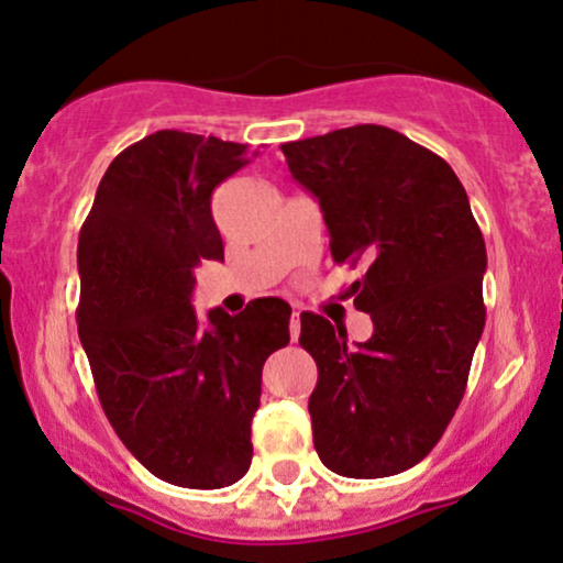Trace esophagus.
<instances>
[{
  "mask_svg": "<svg viewBox=\"0 0 563 563\" xmlns=\"http://www.w3.org/2000/svg\"><path fill=\"white\" fill-rule=\"evenodd\" d=\"M289 336H292V342H297V336H300V313H292V321H289Z\"/></svg>",
  "mask_w": 563,
  "mask_h": 563,
  "instance_id": "esophagus-1",
  "label": "esophagus"
}]
</instances>
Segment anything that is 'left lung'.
Listing matches in <instances>:
<instances>
[{
  "label": "left lung",
  "instance_id": "8db88e82",
  "mask_svg": "<svg viewBox=\"0 0 563 563\" xmlns=\"http://www.w3.org/2000/svg\"><path fill=\"white\" fill-rule=\"evenodd\" d=\"M282 152L321 205L334 261L363 263L350 289L374 321L350 347L345 329L300 316V345L319 366L308 400L316 453L342 477H393L438 445L464 398L485 329V240L451 165L387 125Z\"/></svg>",
  "mask_w": 563,
  "mask_h": 563
}]
</instances>
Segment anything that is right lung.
I'll return each mask as SVG.
<instances>
[{"label": "right lung", "instance_id": "obj_1", "mask_svg": "<svg viewBox=\"0 0 563 563\" xmlns=\"http://www.w3.org/2000/svg\"><path fill=\"white\" fill-rule=\"evenodd\" d=\"M255 155L184 131L144 136L104 170L78 234V336L104 416L147 472L191 490L247 474L263 363L289 342L279 297L213 308L205 327L191 308V271L223 261L210 197Z\"/></svg>", "mask_w": 563, "mask_h": 563}]
</instances>
